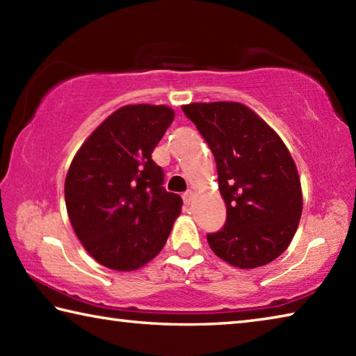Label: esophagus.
I'll return each instance as SVG.
<instances>
[{
  "label": "esophagus",
  "mask_w": 356,
  "mask_h": 356,
  "mask_svg": "<svg viewBox=\"0 0 356 356\" xmlns=\"http://www.w3.org/2000/svg\"><path fill=\"white\" fill-rule=\"evenodd\" d=\"M182 200H184V202H185V206H188V204H190L191 200H193V193H191V191H185L184 195H182Z\"/></svg>",
  "instance_id": "obj_1"
}]
</instances>
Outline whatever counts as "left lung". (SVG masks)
I'll return each instance as SVG.
<instances>
[{
    "instance_id": "1",
    "label": "left lung",
    "mask_w": 356,
    "mask_h": 356,
    "mask_svg": "<svg viewBox=\"0 0 356 356\" xmlns=\"http://www.w3.org/2000/svg\"><path fill=\"white\" fill-rule=\"evenodd\" d=\"M182 111L215 156L226 222L210 248L238 268L275 261L291 243L303 209L300 177L286 144L237 102L190 104Z\"/></svg>"
}]
</instances>
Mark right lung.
I'll return each instance as SVG.
<instances>
[{"label":"right lung","mask_w":356,"mask_h":356,"mask_svg":"<svg viewBox=\"0 0 356 356\" xmlns=\"http://www.w3.org/2000/svg\"><path fill=\"white\" fill-rule=\"evenodd\" d=\"M174 120L163 105H127L83 143L65 177L72 227L99 264L119 272L143 267L166 243L182 197L165 190L152 152Z\"/></svg>","instance_id":"1"}]
</instances>
